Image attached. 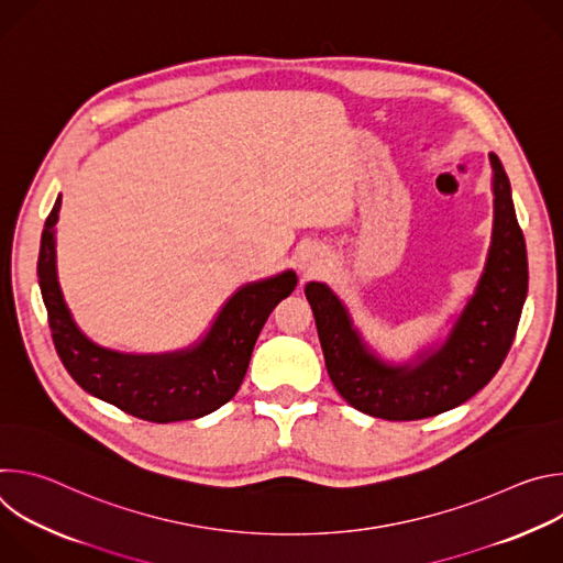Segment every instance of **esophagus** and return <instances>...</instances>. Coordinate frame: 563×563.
Segmentation results:
<instances>
[{
    "instance_id": "obj_1",
    "label": "esophagus",
    "mask_w": 563,
    "mask_h": 563,
    "mask_svg": "<svg viewBox=\"0 0 563 563\" xmlns=\"http://www.w3.org/2000/svg\"><path fill=\"white\" fill-rule=\"evenodd\" d=\"M298 265H300V269H302L307 276H309V274H316V272L320 269V261L313 256V252H305V254L300 256Z\"/></svg>"
}]
</instances>
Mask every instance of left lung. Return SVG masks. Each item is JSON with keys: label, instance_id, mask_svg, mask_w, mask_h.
<instances>
[{"label": "left lung", "instance_id": "1", "mask_svg": "<svg viewBox=\"0 0 563 563\" xmlns=\"http://www.w3.org/2000/svg\"><path fill=\"white\" fill-rule=\"evenodd\" d=\"M490 167L495 224L484 276L448 341L419 365L394 367L378 361L352 328L332 289L323 283L305 287L328 374L358 412L387 421L437 417L486 387L506 361L528 294V256L510 183L495 153Z\"/></svg>", "mask_w": 563, "mask_h": 563}]
</instances>
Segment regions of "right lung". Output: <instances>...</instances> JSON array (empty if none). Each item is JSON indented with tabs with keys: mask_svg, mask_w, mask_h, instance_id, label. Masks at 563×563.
I'll use <instances>...</instances> for the list:
<instances>
[{
	"mask_svg": "<svg viewBox=\"0 0 563 563\" xmlns=\"http://www.w3.org/2000/svg\"><path fill=\"white\" fill-rule=\"evenodd\" d=\"M59 207L62 198L55 200L42 231L37 276L57 356L73 380L122 412L151 423L198 419L231 400L247 374L265 320L294 291L296 274L285 272L235 291L194 350L163 356L102 350L77 330L59 291L55 272Z\"/></svg>",
	"mask_w": 563,
	"mask_h": 563,
	"instance_id": "1",
	"label": "right lung"
}]
</instances>
